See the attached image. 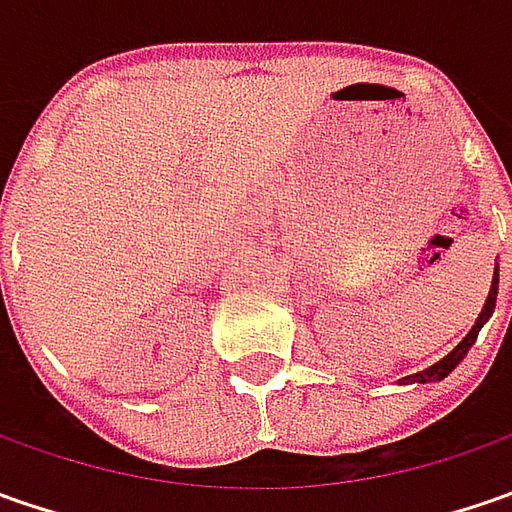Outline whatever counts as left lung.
<instances>
[{
    "label": "left lung",
    "instance_id": "8db88e82",
    "mask_svg": "<svg viewBox=\"0 0 512 512\" xmlns=\"http://www.w3.org/2000/svg\"><path fill=\"white\" fill-rule=\"evenodd\" d=\"M496 296H499V262H496V270H493V282H490V293H487V299H484L482 313H479V319H476V325L467 330V336H464L462 342L456 344L444 359H439L436 364H430V367H424L419 373H413V376H404L399 379V384H427V382H442L444 376H450L462 359L467 356V350L476 344V336H479V330L487 325V319L493 316V310H496Z\"/></svg>",
    "mask_w": 512,
    "mask_h": 512
}]
</instances>
